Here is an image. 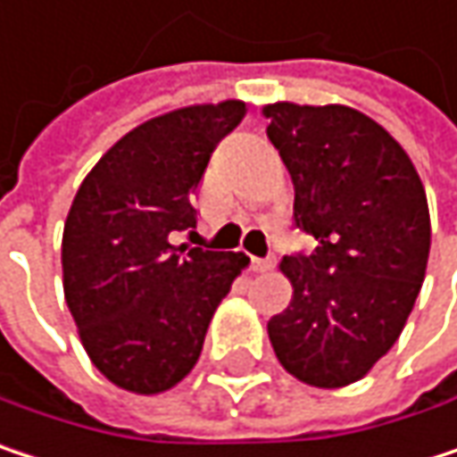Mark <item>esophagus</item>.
Wrapping results in <instances>:
<instances>
[{
	"label": "esophagus",
	"instance_id": "1",
	"mask_svg": "<svg viewBox=\"0 0 457 457\" xmlns=\"http://www.w3.org/2000/svg\"><path fill=\"white\" fill-rule=\"evenodd\" d=\"M275 267L272 259H259V256H251V270L253 272H270Z\"/></svg>",
	"mask_w": 457,
	"mask_h": 457
}]
</instances>
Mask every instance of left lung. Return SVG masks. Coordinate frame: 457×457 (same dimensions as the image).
Segmentation results:
<instances>
[{
	"mask_svg": "<svg viewBox=\"0 0 457 457\" xmlns=\"http://www.w3.org/2000/svg\"><path fill=\"white\" fill-rule=\"evenodd\" d=\"M264 116L294 179V222L318 240L312 253L283 256L294 302L267 333L291 376L346 386L395 346L418 299L426 190L400 142L360 111L275 103Z\"/></svg>",
	"mask_w": 457,
	"mask_h": 457,
	"instance_id": "1",
	"label": "left lung"
}]
</instances>
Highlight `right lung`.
<instances>
[{
	"mask_svg": "<svg viewBox=\"0 0 457 457\" xmlns=\"http://www.w3.org/2000/svg\"><path fill=\"white\" fill-rule=\"evenodd\" d=\"M245 105H190L121 137L87 174L62 229V288L95 368L116 386L158 395L201 357L243 253L174 245L195 228V193Z\"/></svg>",
	"mask_w": 457,
	"mask_h": 457,
	"instance_id": "right-lung-1",
	"label": "right lung"
}]
</instances>
